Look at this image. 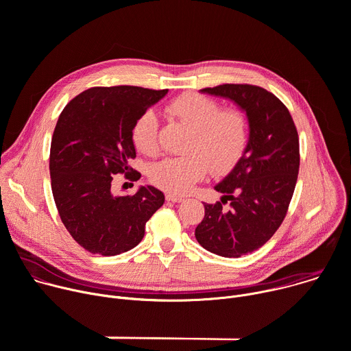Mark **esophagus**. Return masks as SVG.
<instances>
[{
    "label": "esophagus",
    "mask_w": 351,
    "mask_h": 351,
    "mask_svg": "<svg viewBox=\"0 0 351 351\" xmlns=\"http://www.w3.org/2000/svg\"><path fill=\"white\" fill-rule=\"evenodd\" d=\"M167 199H168V202L180 203V202H183V197H182V195H176V194H171V193H168V194H167Z\"/></svg>",
    "instance_id": "1"
}]
</instances>
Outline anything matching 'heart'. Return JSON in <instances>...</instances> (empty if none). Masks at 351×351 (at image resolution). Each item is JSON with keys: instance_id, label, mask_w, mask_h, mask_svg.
I'll list each match as a JSON object with an SVG mask.
<instances>
[{"instance_id": "heart-1", "label": "heart", "mask_w": 351, "mask_h": 351, "mask_svg": "<svg viewBox=\"0 0 351 351\" xmlns=\"http://www.w3.org/2000/svg\"><path fill=\"white\" fill-rule=\"evenodd\" d=\"M167 112L191 129L182 157L165 158L152 168V182L172 194H184L202 180L208 169L229 171L241 158L248 141V122L237 110H221L211 97L184 93L168 104ZM134 147L144 156L158 153V121L153 111H144L132 130Z\"/></svg>"}]
</instances>
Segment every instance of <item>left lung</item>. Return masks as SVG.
Returning a JSON list of instances; mask_svg holds the SVG:
<instances>
[{
    "mask_svg": "<svg viewBox=\"0 0 351 351\" xmlns=\"http://www.w3.org/2000/svg\"><path fill=\"white\" fill-rule=\"evenodd\" d=\"M202 93L230 99L248 119L241 158L214 187L223 194L221 202L204 204V219L195 228L197 241L208 252L237 258L264 245L286 217L300 167L298 134L286 106L263 87L221 84Z\"/></svg>",
    "mask_w": 351,
    "mask_h": 351,
    "instance_id": "8db88e82",
    "label": "left lung"
}]
</instances>
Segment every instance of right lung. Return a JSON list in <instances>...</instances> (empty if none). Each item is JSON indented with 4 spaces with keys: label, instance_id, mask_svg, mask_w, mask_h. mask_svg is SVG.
<instances>
[{
    "label": "right lung",
    "instance_id": "right-lung-1",
    "mask_svg": "<svg viewBox=\"0 0 351 351\" xmlns=\"http://www.w3.org/2000/svg\"><path fill=\"white\" fill-rule=\"evenodd\" d=\"M168 90L137 86L91 87L66 104L54 129L49 175L54 202L71 236L91 254L129 252L145 222L164 204V193L141 186L134 195H114V175L137 180L128 161L136 157L132 130L137 118Z\"/></svg>",
    "mask_w": 351,
    "mask_h": 351
}]
</instances>
